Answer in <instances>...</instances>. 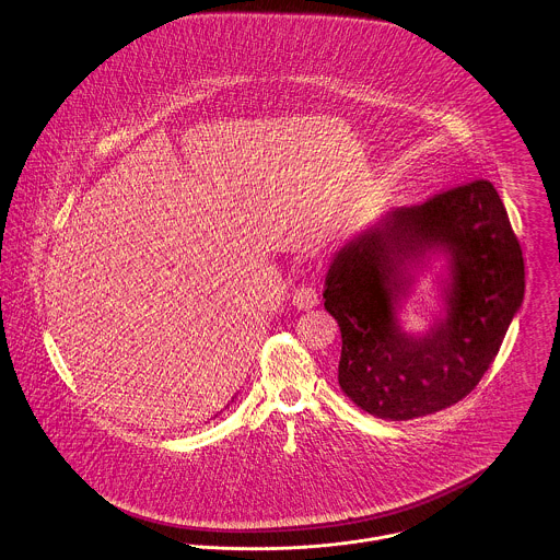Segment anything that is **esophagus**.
Wrapping results in <instances>:
<instances>
[{"mask_svg": "<svg viewBox=\"0 0 560 560\" xmlns=\"http://www.w3.org/2000/svg\"><path fill=\"white\" fill-rule=\"evenodd\" d=\"M292 304L296 306L298 311H311L313 306L319 304V294L313 288L302 285V288H298L296 292H294Z\"/></svg>", "mask_w": 560, "mask_h": 560, "instance_id": "obj_1", "label": "esophagus"}]
</instances>
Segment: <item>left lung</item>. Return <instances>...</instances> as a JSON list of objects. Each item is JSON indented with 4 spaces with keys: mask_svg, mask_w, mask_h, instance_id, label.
<instances>
[{
    "mask_svg": "<svg viewBox=\"0 0 560 560\" xmlns=\"http://www.w3.org/2000/svg\"><path fill=\"white\" fill-rule=\"evenodd\" d=\"M425 271L439 311L410 332L400 313ZM324 298L342 336L340 389L372 417L408 421L457 404L485 376L523 306V252L493 184L476 179L347 238Z\"/></svg>",
    "mask_w": 560,
    "mask_h": 560,
    "instance_id": "left-lung-1",
    "label": "left lung"
}]
</instances>
